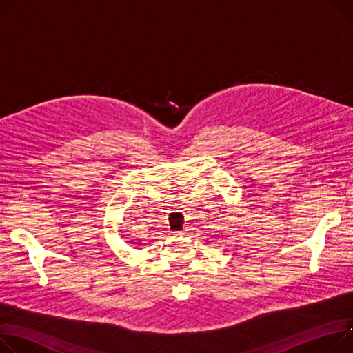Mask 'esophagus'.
Here are the masks:
<instances>
[{
  "label": "esophagus",
  "mask_w": 353,
  "mask_h": 353,
  "mask_svg": "<svg viewBox=\"0 0 353 353\" xmlns=\"http://www.w3.org/2000/svg\"><path fill=\"white\" fill-rule=\"evenodd\" d=\"M184 234H185L184 231H177V232H176V236H184Z\"/></svg>",
  "instance_id": "34e87169"
}]
</instances>
